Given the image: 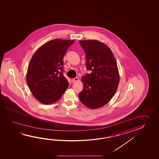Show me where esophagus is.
<instances>
[{
  "instance_id": "esophagus-1",
  "label": "esophagus",
  "mask_w": 159,
  "mask_h": 159,
  "mask_svg": "<svg viewBox=\"0 0 159 159\" xmlns=\"http://www.w3.org/2000/svg\"><path fill=\"white\" fill-rule=\"evenodd\" d=\"M78 81V78H73L71 79V81H72L73 83H75V82H77V81Z\"/></svg>"
}]
</instances>
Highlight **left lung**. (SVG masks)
Returning a JSON list of instances; mask_svg holds the SVG:
<instances>
[{
    "label": "left lung",
    "mask_w": 159,
    "mask_h": 159,
    "mask_svg": "<svg viewBox=\"0 0 159 159\" xmlns=\"http://www.w3.org/2000/svg\"><path fill=\"white\" fill-rule=\"evenodd\" d=\"M79 43L86 54V69L91 73L81 79L83 90L79 98L89 109L100 108L112 99L117 90L120 81L117 62L104 43L96 40Z\"/></svg>",
    "instance_id": "left-lung-1"
}]
</instances>
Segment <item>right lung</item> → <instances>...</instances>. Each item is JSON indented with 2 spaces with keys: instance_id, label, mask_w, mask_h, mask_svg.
<instances>
[{
  "instance_id": "obj_1",
  "label": "right lung",
  "mask_w": 159,
  "mask_h": 159,
  "mask_svg": "<svg viewBox=\"0 0 159 159\" xmlns=\"http://www.w3.org/2000/svg\"><path fill=\"white\" fill-rule=\"evenodd\" d=\"M75 40L53 39L34 52L30 61L26 80L34 98L43 104L57 102L69 86L62 73L63 57Z\"/></svg>"
}]
</instances>
